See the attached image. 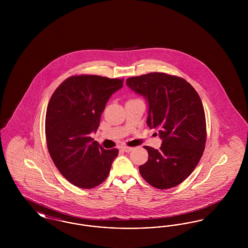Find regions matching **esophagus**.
<instances>
[{"label":"esophagus","mask_w":248,"mask_h":248,"mask_svg":"<svg viewBox=\"0 0 248 248\" xmlns=\"http://www.w3.org/2000/svg\"><path fill=\"white\" fill-rule=\"evenodd\" d=\"M121 149H122L124 152H125V153H130V152H132V151H133V149H134V148L126 147V146H123V147H121Z\"/></svg>","instance_id":"obj_1"}]
</instances>
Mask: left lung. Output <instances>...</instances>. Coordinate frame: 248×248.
I'll return each mask as SVG.
<instances>
[{"instance_id":"1","label":"left lung","mask_w":248,"mask_h":248,"mask_svg":"<svg viewBox=\"0 0 248 248\" xmlns=\"http://www.w3.org/2000/svg\"><path fill=\"white\" fill-rule=\"evenodd\" d=\"M126 84L149 104L147 124L163 140L159 150L144 146L149 158L142 177L166 189L183 182L197 166L206 141L204 109L196 90L183 78L162 72L131 77Z\"/></svg>"}]
</instances>
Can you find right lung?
Here are the masks:
<instances>
[{
	"instance_id": "obj_1",
	"label": "right lung",
	"mask_w": 248,
	"mask_h": 248,
	"mask_svg": "<svg viewBox=\"0 0 248 248\" xmlns=\"http://www.w3.org/2000/svg\"><path fill=\"white\" fill-rule=\"evenodd\" d=\"M123 79L74 75L56 89L48 103L46 138L48 152L61 175L82 189L101 184L117 157V149L105 150L90 137L99 126L110 95Z\"/></svg>"
}]
</instances>
